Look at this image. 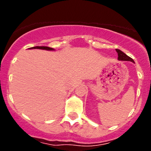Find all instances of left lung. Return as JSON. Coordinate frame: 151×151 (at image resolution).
<instances>
[{
	"label": "left lung",
	"mask_w": 151,
	"mask_h": 151,
	"mask_svg": "<svg viewBox=\"0 0 151 151\" xmlns=\"http://www.w3.org/2000/svg\"><path fill=\"white\" fill-rule=\"evenodd\" d=\"M116 52L118 53V59L119 60H125V61H132V62L134 63V60H133L130 57L127 56L125 53H123L122 51H121L120 50H119V49H116Z\"/></svg>",
	"instance_id": "8db88e82"
}]
</instances>
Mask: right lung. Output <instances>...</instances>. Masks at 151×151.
Instances as JSON below:
<instances>
[{"instance_id": "add662e5", "label": "right lung", "mask_w": 151, "mask_h": 151, "mask_svg": "<svg viewBox=\"0 0 151 151\" xmlns=\"http://www.w3.org/2000/svg\"><path fill=\"white\" fill-rule=\"evenodd\" d=\"M43 49V50H53L54 49L51 48V47H45V46H41V47H30V49Z\"/></svg>"}]
</instances>
